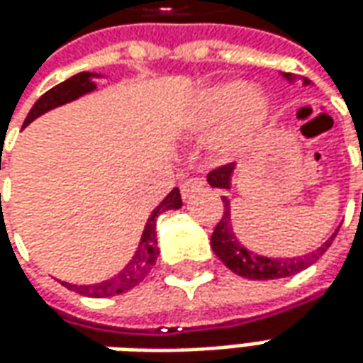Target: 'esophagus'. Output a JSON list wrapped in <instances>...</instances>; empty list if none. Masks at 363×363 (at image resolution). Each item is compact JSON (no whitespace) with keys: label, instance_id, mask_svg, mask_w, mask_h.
<instances>
[{"label":"esophagus","instance_id":"34e87169","mask_svg":"<svg viewBox=\"0 0 363 363\" xmlns=\"http://www.w3.org/2000/svg\"><path fill=\"white\" fill-rule=\"evenodd\" d=\"M203 184H205V181H203V179H199V177H191V179H184V181L181 182L182 199H189V196H191L193 193L201 191V189H203Z\"/></svg>","mask_w":363,"mask_h":363}]
</instances>
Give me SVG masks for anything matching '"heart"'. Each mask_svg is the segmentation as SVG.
<instances>
[{
	"instance_id": "obj_1",
	"label": "heart",
	"mask_w": 363,
	"mask_h": 363,
	"mask_svg": "<svg viewBox=\"0 0 363 363\" xmlns=\"http://www.w3.org/2000/svg\"><path fill=\"white\" fill-rule=\"evenodd\" d=\"M269 116V100L257 90H247L241 80H229L206 88L196 98L189 114V126L196 132L211 130L223 124L217 136L220 155L237 152L255 134Z\"/></svg>"
}]
</instances>
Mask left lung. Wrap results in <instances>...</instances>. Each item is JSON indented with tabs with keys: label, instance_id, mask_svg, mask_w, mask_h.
Here are the masks:
<instances>
[{
	"label": "left lung",
	"instance_id": "1",
	"mask_svg": "<svg viewBox=\"0 0 363 363\" xmlns=\"http://www.w3.org/2000/svg\"><path fill=\"white\" fill-rule=\"evenodd\" d=\"M287 80H294V76L285 74ZM303 84H309V80H303ZM363 169V164H362ZM235 164H223L217 167L215 170H211L206 174V181L213 189H231V177ZM223 217L217 223L213 237H211V247L215 251V255L219 257L220 261L231 269L233 273L247 277V279H281V277H291L295 273L307 269L311 263H315V259L319 255H323L328 251V247L331 241L335 239V235L340 229H335V233L331 235L325 243L319 247L318 251H311L309 255L303 257H287V259H271V257L255 255L253 251L245 249L243 245L239 243V239L233 233L231 223V201L227 196H223Z\"/></svg>",
	"mask_w": 363,
	"mask_h": 363
}]
</instances>
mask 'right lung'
Instances as JSON below:
<instances>
[{"label":"right lung","mask_w":363,"mask_h":363,"mask_svg":"<svg viewBox=\"0 0 363 363\" xmlns=\"http://www.w3.org/2000/svg\"><path fill=\"white\" fill-rule=\"evenodd\" d=\"M98 74H90V72H80L76 76H72L66 82L54 86L52 90H48L30 110L28 118L23 122V126H28L32 120L38 116H42L44 112L52 110V108L62 106L66 102H72L80 96L92 92L96 88V84L92 78H96ZM1 169V167H0ZM182 206L181 191L179 189H172L167 199L160 203V205L152 211V215L146 220V227L143 231V239L138 243L136 253L130 259V263L120 271L118 275H114L112 279H106L102 283H94V285H72V283L62 281V285H66L68 289L76 291L80 295H88V297H112V295H120L124 291H130L134 289L138 283H143L146 279V275L150 273L152 265L157 263L158 257V247H157V219L167 213V211H177Z\"/></svg>","instance_id":"right-lung-1"}]
</instances>
